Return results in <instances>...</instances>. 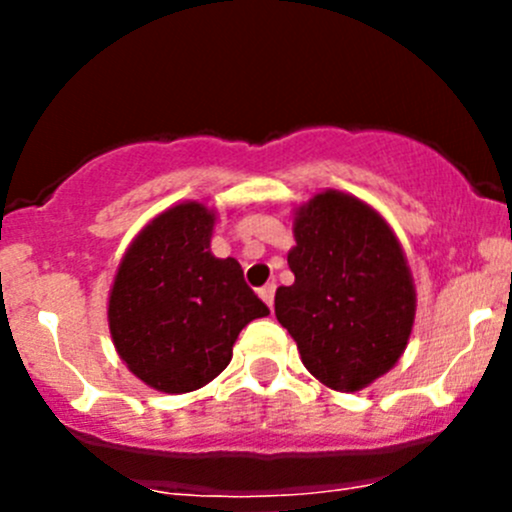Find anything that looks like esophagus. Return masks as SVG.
<instances>
[{
  "instance_id": "34e87169",
  "label": "esophagus",
  "mask_w": 512,
  "mask_h": 512,
  "mask_svg": "<svg viewBox=\"0 0 512 512\" xmlns=\"http://www.w3.org/2000/svg\"><path fill=\"white\" fill-rule=\"evenodd\" d=\"M262 297V302L267 304V307L272 309V304H275V285H265L260 287V292H257Z\"/></svg>"
}]
</instances>
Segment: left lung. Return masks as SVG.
Wrapping results in <instances>:
<instances>
[{
  "label": "left lung",
  "instance_id": "left-lung-1",
  "mask_svg": "<svg viewBox=\"0 0 512 512\" xmlns=\"http://www.w3.org/2000/svg\"><path fill=\"white\" fill-rule=\"evenodd\" d=\"M294 282L275 294L277 322L302 364L334 391H361L394 369L416 319V287L391 225L364 200L322 190L294 210Z\"/></svg>",
  "mask_w": 512,
  "mask_h": 512
}]
</instances>
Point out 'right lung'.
Masks as SVG:
<instances>
[{
	"label": "right lung",
	"instance_id": "obj_1",
	"mask_svg": "<svg viewBox=\"0 0 512 512\" xmlns=\"http://www.w3.org/2000/svg\"><path fill=\"white\" fill-rule=\"evenodd\" d=\"M218 215L185 200L128 245L108 292L113 347L131 374L163 394H188L230 364L242 327L267 317L235 257H215Z\"/></svg>",
	"mask_w": 512,
	"mask_h": 512
}]
</instances>
